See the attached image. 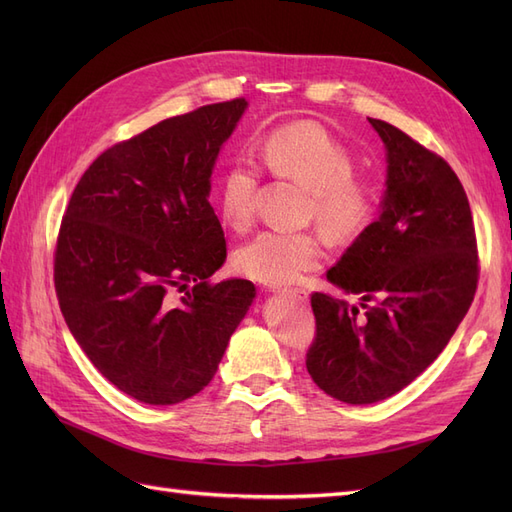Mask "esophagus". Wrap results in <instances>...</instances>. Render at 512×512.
I'll return each instance as SVG.
<instances>
[{"instance_id":"1","label":"esophagus","mask_w":512,"mask_h":512,"mask_svg":"<svg viewBox=\"0 0 512 512\" xmlns=\"http://www.w3.org/2000/svg\"><path fill=\"white\" fill-rule=\"evenodd\" d=\"M277 292L290 294V297H297L299 301H305V299H307V292H305L303 288H282V290H277Z\"/></svg>"}]
</instances>
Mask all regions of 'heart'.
Segmentation results:
<instances>
[{
	"mask_svg": "<svg viewBox=\"0 0 512 512\" xmlns=\"http://www.w3.org/2000/svg\"><path fill=\"white\" fill-rule=\"evenodd\" d=\"M260 156L275 177L309 190L307 218L337 245L359 241L374 226L380 192L374 179L354 175L350 149L314 121H297L273 130L260 145ZM260 170L250 158H232L218 181L220 213L228 226L252 224ZM322 260V243L312 232L265 230L237 252V267L254 282L280 286Z\"/></svg>",
	"mask_w": 512,
	"mask_h": 512,
	"instance_id": "b5f03b06",
	"label": "heart"
}]
</instances>
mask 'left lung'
<instances>
[{
	"label": "left lung",
	"instance_id": "8db88e82",
	"mask_svg": "<svg viewBox=\"0 0 512 512\" xmlns=\"http://www.w3.org/2000/svg\"><path fill=\"white\" fill-rule=\"evenodd\" d=\"M386 147L382 213L327 280L361 307L314 292L316 337L307 371L346 404L399 393L438 359L468 314L478 284L466 190L438 153L391 123L369 119Z\"/></svg>",
	"mask_w": 512,
	"mask_h": 512
}]
</instances>
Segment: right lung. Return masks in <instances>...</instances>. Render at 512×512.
Wrapping results in <instances>:
<instances>
[{
	"label": "right lung",
	"mask_w": 512,
	"mask_h": 512,
	"mask_svg": "<svg viewBox=\"0 0 512 512\" xmlns=\"http://www.w3.org/2000/svg\"><path fill=\"white\" fill-rule=\"evenodd\" d=\"M245 108L200 106L106 149L61 220V314L100 374L143 404L203 391L256 297L247 280L209 282L226 260L211 173Z\"/></svg>",
	"instance_id": "1"
}]
</instances>
